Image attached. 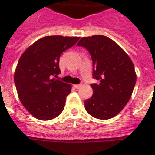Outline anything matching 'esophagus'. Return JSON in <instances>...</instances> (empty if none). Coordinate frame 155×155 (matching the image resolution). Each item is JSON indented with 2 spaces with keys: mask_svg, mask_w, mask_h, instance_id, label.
<instances>
[{
  "mask_svg": "<svg viewBox=\"0 0 155 155\" xmlns=\"http://www.w3.org/2000/svg\"><path fill=\"white\" fill-rule=\"evenodd\" d=\"M74 87H75V88H80V87H82V84H75L74 85Z\"/></svg>",
  "mask_w": 155,
  "mask_h": 155,
  "instance_id": "obj_1",
  "label": "esophagus"
}]
</instances>
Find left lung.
<instances>
[{
    "instance_id": "8db88e82",
    "label": "left lung",
    "mask_w": 155,
    "mask_h": 155,
    "mask_svg": "<svg viewBox=\"0 0 155 155\" xmlns=\"http://www.w3.org/2000/svg\"><path fill=\"white\" fill-rule=\"evenodd\" d=\"M77 46L92 57L93 94L84 101L85 109L93 117L108 120L117 115L129 102L137 75L130 56L113 40L104 35L83 37Z\"/></svg>"
}]
</instances>
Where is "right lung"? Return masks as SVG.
Returning <instances> with one entry per match:
<instances>
[{"label":"right lung","instance_id":"obj_1","mask_svg":"<svg viewBox=\"0 0 155 155\" xmlns=\"http://www.w3.org/2000/svg\"><path fill=\"white\" fill-rule=\"evenodd\" d=\"M80 37L46 36L33 43L19 58L14 73L18 97L26 110L38 120H48L63 112L71 85L54 79L60 73L61 54Z\"/></svg>","mask_w":155,"mask_h":155}]
</instances>
